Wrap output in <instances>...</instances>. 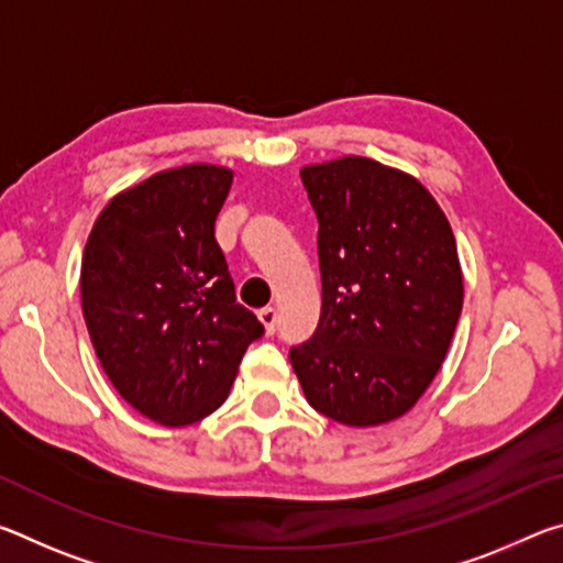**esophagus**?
I'll list each match as a JSON object with an SVG mask.
<instances>
[{"label": "esophagus", "mask_w": 563, "mask_h": 563, "mask_svg": "<svg viewBox=\"0 0 563 563\" xmlns=\"http://www.w3.org/2000/svg\"><path fill=\"white\" fill-rule=\"evenodd\" d=\"M258 320L263 322V328L268 335H273L275 332V322H278V310L271 308V305H265V308L258 310Z\"/></svg>", "instance_id": "34e87169"}]
</instances>
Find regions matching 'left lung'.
Returning <instances> with one entry per match:
<instances>
[{
  "label": "left lung",
  "instance_id": "obj_1",
  "mask_svg": "<svg viewBox=\"0 0 563 563\" xmlns=\"http://www.w3.org/2000/svg\"><path fill=\"white\" fill-rule=\"evenodd\" d=\"M318 216L320 322L290 347L308 402L335 422L402 417L442 367L464 283L450 221L417 178L345 156L300 170Z\"/></svg>",
  "mask_w": 563,
  "mask_h": 563
}]
</instances>
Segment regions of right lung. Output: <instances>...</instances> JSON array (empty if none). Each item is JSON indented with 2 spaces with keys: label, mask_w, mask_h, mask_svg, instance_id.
<instances>
[{
  "label": "right lung",
  "mask_w": 563,
  "mask_h": 563,
  "mask_svg": "<svg viewBox=\"0 0 563 563\" xmlns=\"http://www.w3.org/2000/svg\"><path fill=\"white\" fill-rule=\"evenodd\" d=\"M231 184L211 164L161 170L111 198L84 247L81 308L103 373L166 427L216 412L265 332L216 241Z\"/></svg>",
  "instance_id": "obj_1"
}]
</instances>
